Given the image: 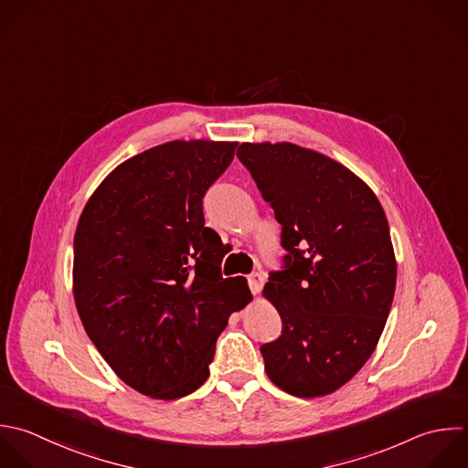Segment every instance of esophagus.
Masks as SVG:
<instances>
[{"instance_id": "34e87169", "label": "esophagus", "mask_w": 468, "mask_h": 468, "mask_svg": "<svg viewBox=\"0 0 468 468\" xmlns=\"http://www.w3.org/2000/svg\"><path fill=\"white\" fill-rule=\"evenodd\" d=\"M263 282H265V278H263L261 272H252V274L249 276V287H250L252 294H258V292L261 291Z\"/></svg>"}]
</instances>
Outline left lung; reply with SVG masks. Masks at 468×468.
<instances>
[{"mask_svg": "<svg viewBox=\"0 0 468 468\" xmlns=\"http://www.w3.org/2000/svg\"><path fill=\"white\" fill-rule=\"evenodd\" d=\"M238 159L282 225L285 269L263 296L282 335L260 347L283 391L324 397L366 364L391 309L397 261L373 190L344 165L292 143H243Z\"/></svg>", "mask_w": 468, "mask_h": 468, "instance_id": "8db88e82", "label": "left lung"}]
</instances>
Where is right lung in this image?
<instances>
[{
    "mask_svg": "<svg viewBox=\"0 0 468 468\" xmlns=\"http://www.w3.org/2000/svg\"><path fill=\"white\" fill-rule=\"evenodd\" d=\"M238 143L172 141L119 165L75 232L73 294L84 329L128 386L174 400L210 375L216 340L250 300L223 278V243L203 196Z\"/></svg>",
    "mask_w": 468,
    "mask_h": 468,
    "instance_id": "right-lung-1",
    "label": "right lung"
}]
</instances>
